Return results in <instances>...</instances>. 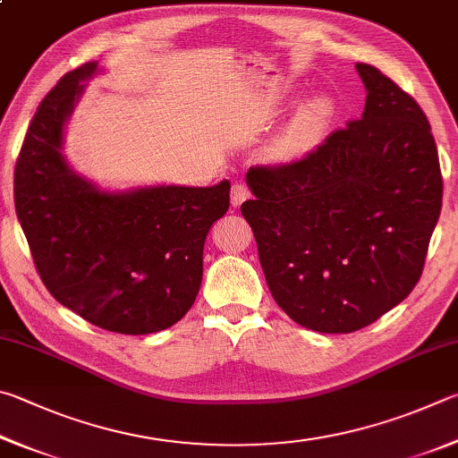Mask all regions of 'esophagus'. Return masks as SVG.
<instances>
[{
	"label": "esophagus",
	"instance_id": "1",
	"mask_svg": "<svg viewBox=\"0 0 458 458\" xmlns=\"http://www.w3.org/2000/svg\"><path fill=\"white\" fill-rule=\"evenodd\" d=\"M250 195H251V192H250V189L245 187L243 182H235L233 189H231V205L239 207V205L243 203V200L250 199Z\"/></svg>",
	"mask_w": 458,
	"mask_h": 458
}]
</instances>
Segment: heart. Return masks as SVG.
<instances>
[{"mask_svg":"<svg viewBox=\"0 0 458 458\" xmlns=\"http://www.w3.org/2000/svg\"><path fill=\"white\" fill-rule=\"evenodd\" d=\"M330 112V102L322 98V96L311 98L303 106H300L290 123L284 126V131L271 140V158L282 160V163H293V160H300L308 157L311 150H316L318 144L324 139Z\"/></svg>","mask_w":458,"mask_h":458,"instance_id":"b5f03b06","label":"heart"}]
</instances>
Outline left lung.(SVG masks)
<instances>
[{"instance_id":"8db88e82","label":"left lung","mask_w":458,"mask_h":458,"mask_svg":"<svg viewBox=\"0 0 458 458\" xmlns=\"http://www.w3.org/2000/svg\"><path fill=\"white\" fill-rule=\"evenodd\" d=\"M356 70L362 118L300 160L251 166L242 205L277 306L322 334L370 326L414 290L443 205L427 114L378 68Z\"/></svg>"}]
</instances>
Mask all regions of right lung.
I'll list each match as a JSON object with an SVG mask.
<instances>
[{
	"label": "right lung",
	"mask_w": 458,
	"mask_h": 458,
	"mask_svg": "<svg viewBox=\"0 0 458 458\" xmlns=\"http://www.w3.org/2000/svg\"><path fill=\"white\" fill-rule=\"evenodd\" d=\"M94 72L96 62L68 72L39 102L15 163V213L64 308L108 332H160L197 298L205 239L227 213L231 182L106 192L72 171L64 124Z\"/></svg>",
	"instance_id": "obj_1"
}]
</instances>
